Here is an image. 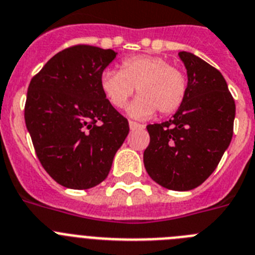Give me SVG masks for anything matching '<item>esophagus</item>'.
Segmentation results:
<instances>
[{
	"label": "esophagus",
	"mask_w": 255,
	"mask_h": 255,
	"mask_svg": "<svg viewBox=\"0 0 255 255\" xmlns=\"http://www.w3.org/2000/svg\"><path fill=\"white\" fill-rule=\"evenodd\" d=\"M129 128H130V129H132V130H134V129H141V128H145V126L140 125V123H136V122L129 121Z\"/></svg>",
	"instance_id": "obj_1"
}]
</instances>
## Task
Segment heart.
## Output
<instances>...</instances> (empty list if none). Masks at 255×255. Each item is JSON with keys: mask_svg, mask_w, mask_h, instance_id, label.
<instances>
[{"mask_svg": "<svg viewBox=\"0 0 255 255\" xmlns=\"http://www.w3.org/2000/svg\"><path fill=\"white\" fill-rule=\"evenodd\" d=\"M136 88V100L128 108L132 118H150L158 110L168 115L176 112L185 100L187 78L185 73L170 65L164 57L140 55L121 63L119 72L106 69L100 75V90L109 104L125 108Z\"/></svg>", "mask_w": 255, "mask_h": 255, "instance_id": "heart-1", "label": "heart"}]
</instances>
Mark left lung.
<instances>
[{"mask_svg":"<svg viewBox=\"0 0 255 255\" xmlns=\"http://www.w3.org/2000/svg\"><path fill=\"white\" fill-rule=\"evenodd\" d=\"M187 72V92L176 114L147 126L150 143L143 164L165 189L189 191L220 163L234 133L235 101L223 75L191 52L178 54Z\"/></svg>","mask_w":255,"mask_h":255,"instance_id":"left-lung-1","label":"left lung"}]
</instances>
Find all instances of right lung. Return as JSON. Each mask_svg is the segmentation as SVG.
I'll return each mask as SVG.
<instances>
[{
	"mask_svg": "<svg viewBox=\"0 0 255 255\" xmlns=\"http://www.w3.org/2000/svg\"><path fill=\"white\" fill-rule=\"evenodd\" d=\"M113 50L78 45L57 52L32 78L25 118L35 154L57 183L95 187L110 172L129 126L104 97L100 75Z\"/></svg>",
	"mask_w": 255,
	"mask_h": 255,
	"instance_id": "add662e5",
	"label": "right lung"
}]
</instances>
